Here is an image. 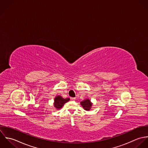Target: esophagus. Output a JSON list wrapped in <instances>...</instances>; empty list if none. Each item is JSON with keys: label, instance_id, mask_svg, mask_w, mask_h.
Returning <instances> with one entry per match:
<instances>
[{"label": "esophagus", "instance_id": "1", "mask_svg": "<svg viewBox=\"0 0 148 148\" xmlns=\"http://www.w3.org/2000/svg\"><path fill=\"white\" fill-rule=\"evenodd\" d=\"M71 101H75V98H71Z\"/></svg>", "mask_w": 148, "mask_h": 148}]
</instances>
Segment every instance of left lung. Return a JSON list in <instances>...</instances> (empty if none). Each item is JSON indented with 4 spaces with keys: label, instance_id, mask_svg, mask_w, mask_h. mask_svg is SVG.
<instances>
[{
    "label": "left lung",
    "instance_id": "1",
    "mask_svg": "<svg viewBox=\"0 0 148 148\" xmlns=\"http://www.w3.org/2000/svg\"><path fill=\"white\" fill-rule=\"evenodd\" d=\"M81 106L83 107V108L84 109V110H86V111H89L91 107H92V103L90 101V100L87 98V99H85V100H84L83 101H81L80 102Z\"/></svg>",
    "mask_w": 148,
    "mask_h": 148
}]
</instances>
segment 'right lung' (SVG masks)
<instances>
[{"instance_id":"1","label":"right lung","mask_w":148,"mask_h":148,"mask_svg":"<svg viewBox=\"0 0 148 148\" xmlns=\"http://www.w3.org/2000/svg\"><path fill=\"white\" fill-rule=\"evenodd\" d=\"M70 101L69 98H63L61 95H57L54 98V106L57 109L59 110L61 109L65 103Z\"/></svg>"}]
</instances>
